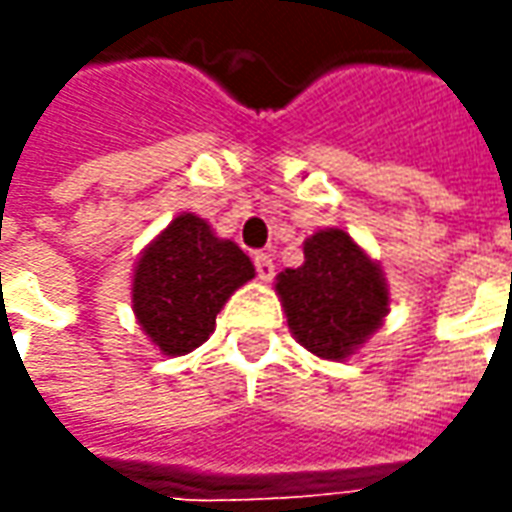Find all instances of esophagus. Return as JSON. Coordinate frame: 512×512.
Wrapping results in <instances>:
<instances>
[{
    "label": "esophagus",
    "mask_w": 512,
    "mask_h": 512,
    "mask_svg": "<svg viewBox=\"0 0 512 512\" xmlns=\"http://www.w3.org/2000/svg\"><path fill=\"white\" fill-rule=\"evenodd\" d=\"M253 264H256V276L262 278V281H270V278L276 276V264H273V259L267 253H256Z\"/></svg>",
    "instance_id": "esophagus-1"
}]
</instances>
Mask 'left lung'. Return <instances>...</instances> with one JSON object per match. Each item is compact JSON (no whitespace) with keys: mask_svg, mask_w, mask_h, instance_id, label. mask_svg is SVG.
I'll return each instance as SVG.
<instances>
[{"mask_svg":"<svg viewBox=\"0 0 512 512\" xmlns=\"http://www.w3.org/2000/svg\"><path fill=\"white\" fill-rule=\"evenodd\" d=\"M295 340L323 359L351 357L382 326L390 292L379 264L343 228L303 242V264L276 278Z\"/></svg>","mask_w":512,"mask_h":512,"instance_id":"1","label":"left lung"}]
</instances>
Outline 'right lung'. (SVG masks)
Instances as JSON below:
<instances>
[{
  "label": "right lung",
  "mask_w": 512,
  "mask_h": 512,
  "mask_svg": "<svg viewBox=\"0 0 512 512\" xmlns=\"http://www.w3.org/2000/svg\"><path fill=\"white\" fill-rule=\"evenodd\" d=\"M250 278L239 245L214 236L197 214H181L136 262L133 312L161 354L183 357L209 340L225 301Z\"/></svg>",
  "instance_id": "1"
}]
</instances>
